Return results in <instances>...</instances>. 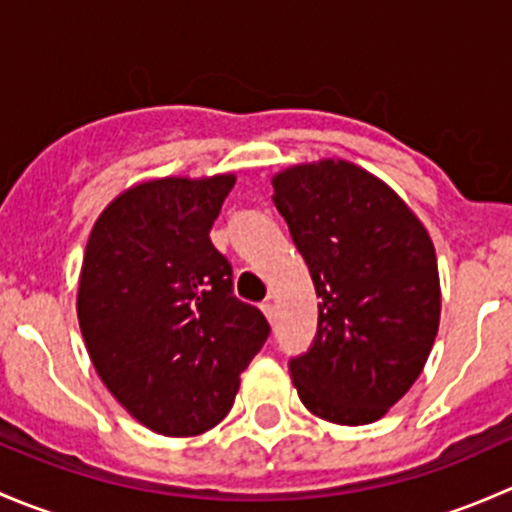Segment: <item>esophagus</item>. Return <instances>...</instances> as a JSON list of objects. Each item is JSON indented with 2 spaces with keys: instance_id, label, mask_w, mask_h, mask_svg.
Here are the masks:
<instances>
[{
  "instance_id": "1",
  "label": "esophagus",
  "mask_w": 512,
  "mask_h": 512,
  "mask_svg": "<svg viewBox=\"0 0 512 512\" xmlns=\"http://www.w3.org/2000/svg\"><path fill=\"white\" fill-rule=\"evenodd\" d=\"M260 309H262V312H265V317L270 319V322H275V304H272L270 299H267V302H262Z\"/></svg>"
}]
</instances>
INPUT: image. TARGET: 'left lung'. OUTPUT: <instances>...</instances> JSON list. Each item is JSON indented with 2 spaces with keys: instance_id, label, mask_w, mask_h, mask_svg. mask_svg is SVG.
<instances>
[{
  "instance_id": "obj_1",
  "label": "left lung",
  "mask_w": 512,
  "mask_h": 512,
  "mask_svg": "<svg viewBox=\"0 0 512 512\" xmlns=\"http://www.w3.org/2000/svg\"><path fill=\"white\" fill-rule=\"evenodd\" d=\"M319 297L312 347L289 359L302 404L342 426L381 418L421 374L441 317L436 250L409 205L347 160L272 178Z\"/></svg>"
}]
</instances>
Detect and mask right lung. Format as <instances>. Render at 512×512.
I'll list each match as a JSON object with an SVG mask.
<instances>
[{"instance_id": "add662e5", "label": "right lung", "mask_w": 512, "mask_h": 512, "mask_svg": "<svg viewBox=\"0 0 512 512\" xmlns=\"http://www.w3.org/2000/svg\"><path fill=\"white\" fill-rule=\"evenodd\" d=\"M235 175L133 185L96 220L79 277V324L94 369L136 421L198 436L232 409L240 374L270 337L232 294L210 242Z\"/></svg>"}]
</instances>
